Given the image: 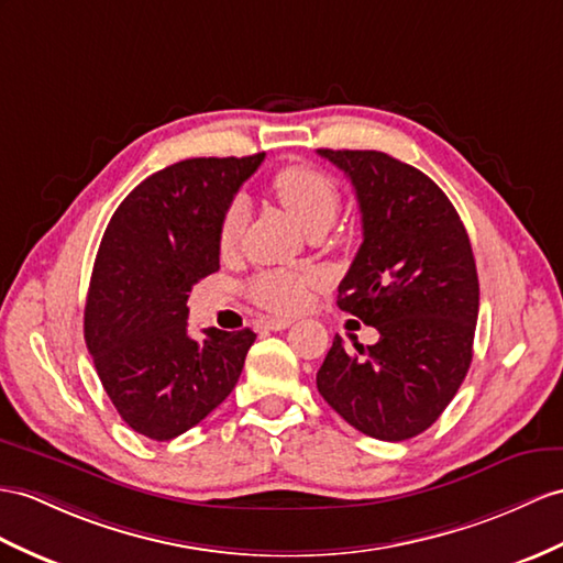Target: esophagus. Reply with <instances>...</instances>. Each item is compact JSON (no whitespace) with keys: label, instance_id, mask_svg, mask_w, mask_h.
I'll return each mask as SVG.
<instances>
[{"label":"esophagus","instance_id":"obj_1","mask_svg":"<svg viewBox=\"0 0 563 563\" xmlns=\"http://www.w3.org/2000/svg\"><path fill=\"white\" fill-rule=\"evenodd\" d=\"M265 324H267V329H274V332H279V329L291 327L294 320L291 318H269Z\"/></svg>","mask_w":563,"mask_h":563}]
</instances>
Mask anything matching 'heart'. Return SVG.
<instances>
[{
  "mask_svg": "<svg viewBox=\"0 0 563 563\" xmlns=\"http://www.w3.org/2000/svg\"><path fill=\"white\" fill-rule=\"evenodd\" d=\"M272 194L286 212H289L306 234L312 231H327L334 224L339 212V188L334 178L310 164H289L272 176ZM245 202L231 200L219 219L217 249L224 257L239 251L241 234L245 227ZM312 277L306 272H282L269 269L260 272L251 284V298L255 303L279 312H296L308 303Z\"/></svg>",
  "mask_w": 563,
  "mask_h": 563,
  "instance_id": "1",
  "label": "heart"
}]
</instances>
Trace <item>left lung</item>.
Returning <instances> with one entry per match:
<instances>
[{
    "label": "left lung",
    "instance_id": "left-lung-1",
    "mask_svg": "<svg viewBox=\"0 0 563 563\" xmlns=\"http://www.w3.org/2000/svg\"><path fill=\"white\" fill-rule=\"evenodd\" d=\"M358 198L363 243L336 306L379 341L349 351L336 334L318 391L355 430L382 442L424 432L473 361L479 284L471 239L430 176L377 150H318Z\"/></svg>",
    "mask_w": 563,
    "mask_h": 563
}]
</instances>
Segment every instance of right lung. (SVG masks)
I'll list each match as a JSON object with an SVG mask.
<instances>
[{"label":"right lung","mask_w":563,"mask_h":563,"mask_svg":"<svg viewBox=\"0 0 563 563\" xmlns=\"http://www.w3.org/2000/svg\"><path fill=\"white\" fill-rule=\"evenodd\" d=\"M265 153L194 157L123 198L95 257L86 344L123 422L155 442L198 424L236 387L251 329L188 334V294L219 269L217 229Z\"/></svg>","instance_id":"1"}]
</instances>
